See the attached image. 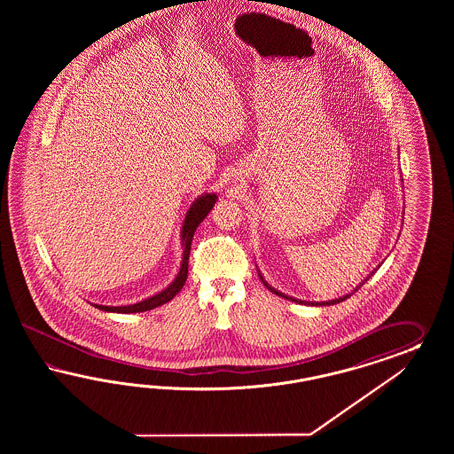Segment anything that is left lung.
I'll use <instances>...</instances> for the list:
<instances>
[{"label":"left lung","instance_id":"8db88e82","mask_svg":"<svg viewBox=\"0 0 454 454\" xmlns=\"http://www.w3.org/2000/svg\"><path fill=\"white\" fill-rule=\"evenodd\" d=\"M262 283H264V286H266V288L270 289V291H271V293H275V294H278V296H283V298H286V300H291V301L302 302V304H309V302L300 301V300H294V298H291V296H286V294H283V293H279V291H276V289L271 288V286H270V285H268V283H266V281H264V279H262ZM346 298H349V294H346V296H343V298H340V300H331V301H326V302H311V304H319V306H321V304H336V302L344 301V300H346Z\"/></svg>","mask_w":454,"mask_h":454}]
</instances>
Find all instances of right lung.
I'll return each mask as SVG.
<instances>
[{
	"label": "right lung",
	"instance_id": "obj_1",
	"mask_svg": "<svg viewBox=\"0 0 454 454\" xmlns=\"http://www.w3.org/2000/svg\"><path fill=\"white\" fill-rule=\"evenodd\" d=\"M216 200H218L216 194H205V196L198 198L192 203V207L188 209L186 220L183 223V231H181L183 233V247H184V249H183V262H181V268H179L176 279L165 291L154 294L145 301L129 304V306H101V304H97V308L103 309V311H110V313H141V311H150L153 308H158L165 302L171 301L181 291V288L184 286V281L188 278V260H190V251H192V234L196 231V228L200 226V223L207 218L211 207H215Z\"/></svg>",
	"mask_w": 454,
	"mask_h": 454
}]
</instances>
